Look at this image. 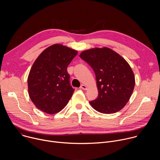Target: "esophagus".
Here are the masks:
<instances>
[{"instance_id":"1","label":"esophagus","mask_w":160,"mask_h":160,"mask_svg":"<svg viewBox=\"0 0 160 160\" xmlns=\"http://www.w3.org/2000/svg\"><path fill=\"white\" fill-rule=\"evenodd\" d=\"M80 88H82L83 90H87V87L86 85H82L80 86Z\"/></svg>"}]
</instances>
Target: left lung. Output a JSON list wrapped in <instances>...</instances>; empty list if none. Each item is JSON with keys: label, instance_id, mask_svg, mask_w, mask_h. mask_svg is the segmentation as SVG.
Listing matches in <instances>:
<instances>
[{"label": "left lung", "instance_id": "left-lung-1", "mask_svg": "<svg viewBox=\"0 0 160 160\" xmlns=\"http://www.w3.org/2000/svg\"><path fill=\"white\" fill-rule=\"evenodd\" d=\"M80 57L92 68L96 78L98 97L90 101L99 112L115 113L130 99L135 77L128 63L109 48H94L83 51Z\"/></svg>", "mask_w": 160, "mask_h": 160}]
</instances>
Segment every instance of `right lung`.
Instances as JSON below:
<instances>
[{"instance_id": "obj_1", "label": "right lung", "mask_w": 160, "mask_h": 160, "mask_svg": "<svg viewBox=\"0 0 160 160\" xmlns=\"http://www.w3.org/2000/svg\"><path fill=\"white\" fill-rule=\"evenodd\" d=\"M78 52L61 44L45 49L34 62L28 77L29 96L35 106L48 114L61 111L75 89L67 67Z\"/></svg>"}]
</instances>
